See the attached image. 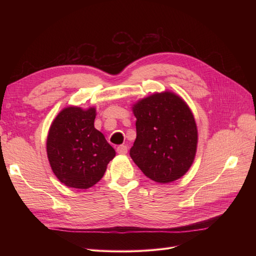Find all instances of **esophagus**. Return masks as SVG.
Segmentation results:
<instances>
[{"label":"esophagus","mask_w":256,"mask_h":256,"mask_svg":"<svg viewBox=\"0 0 256 256\" xmlns=\"http://www.w3.org/2000/svg\"><path fill=\"white\" fill-rule=\"evenodd\" d=\"M116 152H118V154H127L128 148L126 145H120V146H118V148H116Z\"/></svg>","instance_id":"obj_1"}]
</instances>
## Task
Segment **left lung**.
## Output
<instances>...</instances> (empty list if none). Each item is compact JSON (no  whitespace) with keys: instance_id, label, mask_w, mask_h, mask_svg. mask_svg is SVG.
I'll return each mask as SVG.
<instances>
[{"instance_id":"1","label":"left lung","mask_w":256,"mask_h":256,"mask_svg":"<svg viewBox=\"0 0 256 256\" xmlns=\"http://www.w3.org/2000/svg\"><path fill=\"white\" fill-rule=\"evenodd\" d=\"M136 138L130 157L159 184L180 180L196 158L198 127L184 100L171 90L154 92L132 106Z\"/></svg>"}]
</instances>
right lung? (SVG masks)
Returning <instances> with one entry per match:
<instances>
[{"mask_svg":"<svg viewBox=\"0 0 256 256\" xmlns=\"http://www.w3.org/2000/svg\"><path fill=\"white\" fill-rule=\"evenodd\" d=\"M96 108H64L53 120L47 154L58 180L69 188L88 189L97 184L115 157L104 136L94 127Z\"/></svg>","mask_w":256,"mask_h":256,"instance_id":"obj_1","label":"right lung"}]
</instances>
